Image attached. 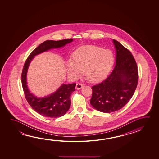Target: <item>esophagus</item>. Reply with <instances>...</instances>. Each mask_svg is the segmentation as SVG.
I'll return each instance as SVG.
<instances>
[{
  "label": "esophagus",
  "mask_w": 159,
  "mask_h": 159,
  "mask_svg": "<svg viewBox=\"0 0 159 159\" xmlns=\"http://www.w3.org/2000/svg\"><path fill=\"white\" fill-rule=\"evenodd\" d=\"M84 85L82 84L77 83L76 85V89L79 90V89H81L83 88Z\"/></svg>",
  "instance_id": "esophagus-1"
}]
</instances>
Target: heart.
Instances as JSON below:
<instances>
[{"mask_svg":"<svg viewBox=\"0 0 159 159\" xmlns=\"http://www.w3.org/2000/svg\"><path fill=\"white\" fill-rule=\"evenodd\" d=\"M114 63V55L111 51L94 45H85L73 52L72 60L67 61L66 68L69 75L74 78L80 76L85 70L89 81L98 83L107 77Z\"/></svg>","mask_w":159,"mask_h":159,"instance_id":"heart-1","label":"heart"}]
</instances>
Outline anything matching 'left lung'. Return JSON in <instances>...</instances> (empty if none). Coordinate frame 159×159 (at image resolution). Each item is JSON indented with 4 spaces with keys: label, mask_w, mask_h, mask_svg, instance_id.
Listing matches in <instances>:
<instances>
[{
    "label": "left lung",
    "mask_w": 159,
    "mask_h": 159,
    "mask_svg": "<svg viewBox=\"0 0 159 159\" xmlns=\"http://www.w3.org/2000/svg\"><path fill=\"white\" fill-rule=\"evenodd\" d=\"M116 59L114 69L102 83L92 87L90 104L98 111L111 113L127 104L138 83L136 62L131 52L113 39Z\"/></svg>",
    "instance_id": "obj_1"
}]
</instances>
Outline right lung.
<instances>
[{
  "mask_svg": "<svg viewBox=\"0 0 159 159\" xmlns=\"http://www.w3.org/2000/svg\"><path fill=\"white\" fill-rule=\"evenodd\" d=\"M73 41V39L46 41L31 52L24 65L21 79L25 99L34 111L44 117L57 118L64 116L67 112L71 106L70 97L71 93L75 91L76 84H62L51 94L44 97H37L31 93L28 89L27 83L28 67L34 56L51 49L64 47Z\"/></svg>",
  "mask_w": 159,
  "mask_h": 159,
  "instance_id": "1",
  "label": "right lung"
}]
</instances>
